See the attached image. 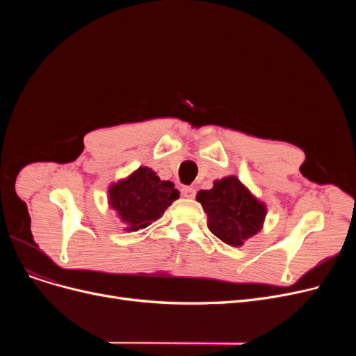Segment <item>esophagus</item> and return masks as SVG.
Listing matches in <instances>:
<instances>
[{"mask_svg": "<svg viewBox=\"0 0 356 356\" xmlns=\"http://www.w3.org/2000/svg\"><path fill=\"white\" fill-rule=\"evenodd\" d=\"M181 195L184 197L193 199L196 196V191H195V188H192V186H184V188H181Z\"/></svg>", "mask_w": 356, "mask_h": 356, "instance_id": "esophagus-1", "label": "esophagus"}]
</instances>
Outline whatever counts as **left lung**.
<instances>
[{
	"label": "left lung",
	"mask_w": 356,
	"mask_h": 356,
	"mask_svg": "<svg viewBox=\"0 0 356 356\" xmlns=\"http://www.w3.org/2000/svg\"><path fill=\"white\" fill-rule=\"evenodd\" d=\"M208 215V228L220 241L241 247L263 228L266 204L258 202L235 176L213 181L211 191L196 196Z\"/></svg>",
	"instance_id": "obj_1"
}]
</instances>
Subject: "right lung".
<instances>
[{
  "label": "right lung",
  "mask_w": 356,
  "mask_h": 356,
  "mask_svg": "<svg viewBox=\"0 0 356 356\" xmlns=\"http://www.w3.org/2000/svg\"><path fill=\"white\" fill-rule=\"evenodd\" d=\"M109 204L125 223V231H138L157 220L180 192L172 181L160 180L154 170L140 167L133 175L112 184Z\"/></svg>",
  "instance_id": "obj_1"
}]
</instances>
